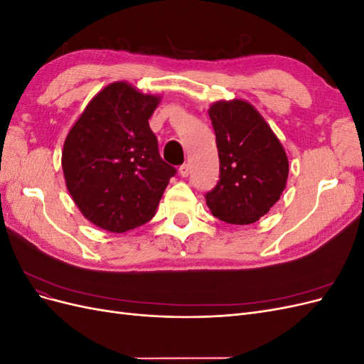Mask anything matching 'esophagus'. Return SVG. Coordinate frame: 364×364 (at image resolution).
<instances>
[{
	"mask_svg": "<svg viewBox=\"0 0 364 364\" xmlns=\"http://www.w3.org/2000/svg\"><path fill=\"white\" fill-rule=\"evenodd\" d=\"M179 173H181L182 178H188V174H190V165H188V164H182L181 167H179Z\"/></svg>",
	"mask_w": 364,
	"mask_h": 364,
	"instance_id": "34e87169",
	"label": "esophagus"
}]
</instances>
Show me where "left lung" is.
Returning <instances> with one entry per match:
<instances>
[{
  "label": "left lung",
  "mask_w": 364,
  "mask_h": 364,
  "mask_svg": "<svg viewBox=\"0 0 364 364\" xmlns=\"http://www.w3.org/2000/svg\"><path fill=\"white\" fill-rule=\"evenodd\" d=\"M220 159L218 182L205 194L213 215L230 225L255 223L279 200L289 159L255 107L243 100L209 107Z\"/></svg>",
  "instance_id": "left-lung-1"
}]
</instances>
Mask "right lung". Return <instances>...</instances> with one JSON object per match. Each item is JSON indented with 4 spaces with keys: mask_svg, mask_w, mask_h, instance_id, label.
Wrapping results in <instances>:
<instances>
[{
    "mask_svg": "<svg viewBox=\"0 0 364 364\" xmlns=\"http://www.w3.org/2000/svg\"><path fill=\"white\" fill-rule=\"evenodd\" d=\"M159 103L124 82L106 86L65 139L62 168L82 214L109 232H126L155 215L178 173L165 162L149 126Z\"/></svg>",
    "mask_w": 364,
    "mask_h": 364,
    "instance_id": "1",
    "label": "right lung"
}]
</instances>
